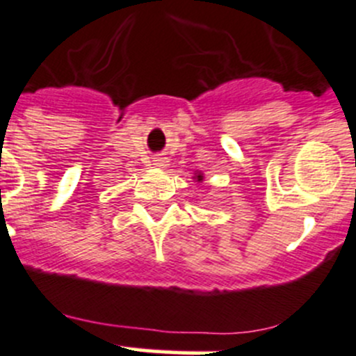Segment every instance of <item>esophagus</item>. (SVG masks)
Listing matches in <instances>:
<instances>
[{
	"label": "esophagus",
	"instance_id": "34e87169",
	"mask_svg": "<svg viewBox=\"0 0 356 356\" xmlns=\"http://www.w3.org/2000/svg\"><path fill=\"white\" fill-rule=\"evenodd\" d=\"M153 165L158 168H165L167 167V158L165 156H155L153 158Z\"/></svg>",
	"mask_w": 356,
	"mask_h": 356
}]
</instances>
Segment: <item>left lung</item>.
<instances>
[{
  "label": "left lung",
  "instance_id": "obj_1",
  "mask_svg": "<svg viewBox=\"0 0 356 356\" xmlns=\"http://www.w3.org/2000/svg\"><path fill=\"white\" fill-rule=\"evenodd\" d=\"M195 179H196V181H198V182H201V181H203V174H198V175H195Z\"/></svg>",
  "mask_w": 356,
  "mask_h": 356
}]
</instances>
